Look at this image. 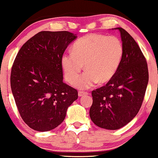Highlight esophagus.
<instances>
[{
	"mask_svg": "<svg viewBox=\"0 0 158 158\" xmlns=\"http://www.w3.org/2000/svg\"><path fill=\"white\" fill-rule=\"evenodd\" d=\"M88 95L87 92H84V91L78 92V96L79 97H82V96H84V95Z\"/></svg>",
	"mask_w": 158,
	"mask_h": 158,
	"instance_id": "obj_1",
	"label": "esophagus"
}]
</instances>
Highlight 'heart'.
Returning a JSON list of instances; mask_svg holds the SVG:
<instances>
[{"label":"heart","mask_w":158,"mask_h":158,"mask_svg":"<svg viewBox=\"0 0 158 158\" xmlns=\"http://www.w3.org/2000/svg\"><path fill=\"white\" fill-rule=\"evenodd\" d=\"M72 51L61 56L65 79L69 84L74 81L76 88L85 89L98 82L106 84L114 77L123 58L124 47L117 37L90 33L76 41ZM83 65L86 72L77 79Z\"/></svg>","instance_id":"obj_1"}]
</instances>
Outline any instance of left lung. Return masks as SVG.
Listing matches in <instances>:
<instances>
[{
  "label": "left lung",
  "instance_id": "left-lung-1",
  "mask_svg": "<svg viewBox=\"0 0 158 158\" xmlns=\"http://www.w3.org/2000/svg\"><path fill=\"white\" fill-rule=\"evenodd\" d=\"M118 30L124 47L119 68L105 86L92 92L91 120L97 126L117 130L136 116L148 82L146 58L134 38L122 27Z\"/></svg>",
  "mask_w": 158,
  "mask_h": 158
}]
</instances>
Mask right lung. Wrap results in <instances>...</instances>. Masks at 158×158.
Instances as JSON below:
<instances>
[{
  "label": "right lung",
  "mask_w": 158,
  "mask_h": 158,
  "mask_svg": "<svg viewBox=\"0 0 158 158\" xmlns=\"http://www.w3.org/2000/svg\"><path fill=\"white\" fill-rule=\"evenodd\" d=\"M77 38L68 31H41L27 40L12 67L10 84L22 119L37 131L54 129L78 97L63 83L61 56Z\"/></svg>",
  "instance_id": "1"
}]
</instances>
